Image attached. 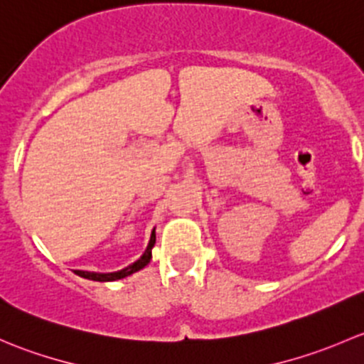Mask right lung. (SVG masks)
I'll return each mask as SVG.
<instances>
[{
	"instance_id": "obj_1",
	"label": "right lung",
	"mask_w": 364,
	"mask_h": 364,
	"mask_svg": "<svg viewBox=\"0 0 364 364\" xmlns=\"http://www.w3.org/2000/svg\"><path fill=\"white\" fill-rule=\"evenodd\" d=\"M154 243H156V230L152 231L151 242H149L147 249H145V252H144V256H141L138 261H134L133 264H129V266H126V268L119 269V272L95 273V272H82V269H75V273H77L78 277H84V279L96 280V282H112V280L124 279V277L133 275L134 272H138V269L145 268V266L151 263V259H152V247H154Z\"/></svg>"
}]
</instances>
